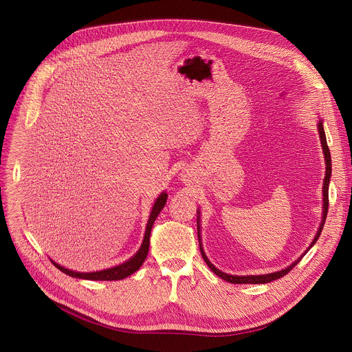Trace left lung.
Instances as JSON below:
<instances>
[{
	"label": "left lung",
	"mask_w": 352,
	"mask_h": 352,
	"mask_svg": "<svg viewBox=\"0 0 352 352\" xmlns=\"http://www.w3.org/2000/svg\"><path fill=\"white\" fill-rule=\"evenodd\" d=\"M318 132H319V138H320V143H322V148H323V155H324V163H326V174H324V179H323V208H322V221L319 224V228H318V232L312 241V243L308 246V249L304 252V255H300L295 262H292L289 266H287L285 269L283 270H278V272H274V273H269V274H258V276H234V274H227L221 270H219L206 256L205 250H204V246H202V236H200V212H197V238H199V248H200V254H202V258L205 259V262L208 263V266L210 267V270L221 277L223 280L228 281V283H232V284H266V283H270V281H274L280 277H284L289 270H292L299 262L300 259H302L305 256V254L308 252V250L316 243L318 238L320 236V232L323 230V226H324V221H326V216H327V209H329V184H330V177H331V157H330V150H329V146H327V140H326V133H324V129H323V122L322 120L319 118V122H318Z\"/></svg>",
	"instance_id": "left-lung-1"
}]
</instances>
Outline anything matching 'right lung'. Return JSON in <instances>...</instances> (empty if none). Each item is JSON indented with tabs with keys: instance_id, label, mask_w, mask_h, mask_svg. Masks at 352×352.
Instances as JSON below:
<instances>
[{
	"instance_id": "1",
	"label": "right lung",
	"mask_w": 352,
	"mask_h": 352,
	"mask_svg": "<svg viewBox=\"0 0 352 352\" xmlns=\"http://www.w3.org/2000/svg\"><path fill=\"white\" fill-rule=\"evenodd\" d=\"M167 193L162 192L159 195V197L156 199V202L152 208V212H150L148 220H147V226H146V231H144V236L142 241V245L139 248L138 252L128 259L126 262L117 265L114 267L110 269H104V270H98V272H90V273H80V272H75V270H69L61 265H58L56 261H52V263L61 270L63 273L75 277V278H82V280H94V281H116V280H124L128 276L133 274L136 270L140 269V266L143 265L144 259L147 258V252H148V245H150V232H152V227L155 224V220L157 219V216L160 214V212L163 210L166 202H167Z\"/></svg>"
}]
</instances>
